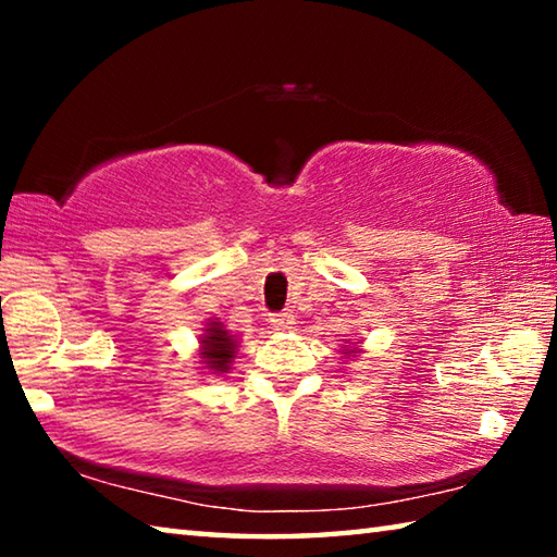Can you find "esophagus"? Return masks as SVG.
Instances as JSON below:
<instances>
[{
	"label": "esophagus",
	"mask_w": 557,
	"mask_h": 557,
	"mask_svg": "<svg viewBox=\"0 0 557 557\" xmlns=\"http://www.w3.org/2000/svg\"><path fill=\"white\" fill-rule=\"evenodd\" d=\"M270 322L275 329H292V324H295V312H292V309H285V312L272 314Z\"/></svg>",
	"instance_id": "obj_1"
}]
</instances>
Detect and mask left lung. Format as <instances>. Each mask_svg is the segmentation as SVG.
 Returning <instances> with one entry per match:
<instances>
[{
	"instance_id": "1",
	"label": "left lung",
	"mask_w": 557,
	"mask_h": 557,
	"mask_svg": "<svg viewBox=\"0 0 557 557\" xmlns=\"http://www.w3.org/2000/svg\"><path fill=\"white\" fill-rule=\"evenodd\" d=\"M344 351H346V354H358V348H356V346H348V348H344Z\"/></svg>"
}]
</instances>
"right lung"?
<instances>
[{
  "label": "right lung",
  "instance_id": "add662e5",
  "mask_svg": "<svg viewBox=\"0 0 557 557\" xmlns=\"http://www.w3.org/2000/svg\"><path fill=\"white\" fill-rule=\"evenodd\" d=\"M199 344H201L199 356L206 363V369H211L213 373H228L235 351H238V338H233V334L221 322L209 319Z\"/></svg>",
  "mask_w": 557,
  "mask_h": 557
}]
</instances>
